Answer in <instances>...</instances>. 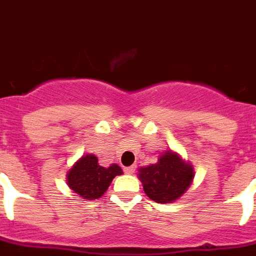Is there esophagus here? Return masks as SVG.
Listing matches in <instances>:
<instances>
[{
	"label": "esophagus",
	"mask_w": 256,
	"mask_h": 256,
	"mask_svg": "<svg viewBox=\"0 0 256 256\" xmlns=\"http://www.w3.org/2000/svg\"><path fill=\"white\" fill-rule=\"evenodd\" d=\"M135 168H136V166L131 165V166H128V168H124V171H125L126 174H134Z\"/></svg>",
	"instance_id": "1"
}]
</instances>
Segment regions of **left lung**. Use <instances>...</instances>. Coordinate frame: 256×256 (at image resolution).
<instances>
[{
    "label": "left lung",
    "mask_w": 256,
    "mask_h": 256,
    "mask_svg": "<svg viewBox=\"0 0 256 256\" xmlns=\"http://www.w3.org/2000/svg\"><path fill=\"white\" fill-rule=\"evenodd\" d=\"M194 178L193 166L168 150L158 162L139 168V179L146 194L158 204H170L186 193Z\"/></svg>",
    "instance_id": "obj_1"
}]
</instances>
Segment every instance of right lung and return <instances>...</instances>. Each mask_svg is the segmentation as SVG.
I'll use <instances>...</instances> for the list:
<instances>
[{"label": "right lung", "instance_id": "add662e5", "mask_svg": "<svg viewBox=\"0 0 256 256\" xmlns=\"http://www.w3.org/2000/svg\"><path fill=\"white\" fill-rule=\"evenodd\" d=\"M122 174L118 165L103 168L94 154L82 156L66 174L68 186L84 200L100 198L112 183L113 178Z\"/></svg>", "mask_w": 256, "mask_h": 256}]
</instances>
